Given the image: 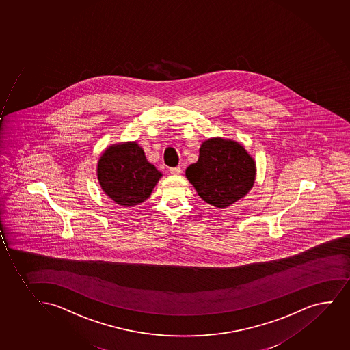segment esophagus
<instances>
[{
    "label": "esophagus",
    "mask_w": 350,
    "mask_h": 350,
    "mask_svg": "<svg viewBox=\"0 0 350 350\" xmlns=\"http://www.w3.org/2000/svg\"><path fill=\"white\" fill-rule=\"evenodd\" d=\"M169 172H170V174H173V175H178V174L181 173V168L180 167H173V168L169 169Z\"/></svg>",
    "instance_id": "obj_1"
}]
</instances>
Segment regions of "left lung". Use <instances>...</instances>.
I'll use <instances>...</instances> for the list:
<instances>
[{
    "mask_svg": "<svg viewBox=\"0 0 350 350\" xmlns=\"http://www.w3.org/2000/svg\"><path fill=\"white\" fill-rule=\"evenodd\" d=\"M185 176L203 201L223 209L249 193L256 165L243 146L218 137L202 144L198 161L187 168Z\"/></svg>",
    "mask_w": 350,
    "mask_h": 350,
    "instance_id": "8db88e82",
    "label": "left lung"
}]
</instances>
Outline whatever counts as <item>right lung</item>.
Wrapping results in <instances>:
<instances>
[{
  "label": "right lung",
  "instance_id": "add662e5",
  "mask_svg": "<svg viewBox=\"0 0 350 350\" xmlns=\"http://www.w3.org/2000/svg\"><path fill=\"white\" fill-rule=\"evenodd\" d=\"M161 173L135 142L109 147L98 162V180L113 201L124 206L145 202Z\"/></svg>",
  "mask_w": 350,
  "mask_h": 350
}]
</instances>
